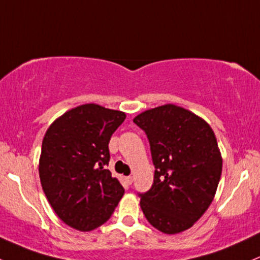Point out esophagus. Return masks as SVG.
<instances>
[{"mask_svg":"<svg viewBox=\"0 0 260 260\" xmlns=\"http://www.w3.org/2000/svg\"><path fill=\"white\" fill-rule=\"evenodd\" d=\"M124 181H125V184H127V185H131V184H132V181H133V178H132V176H125Z\"/></svg>","mask_w":260,"mask_h":260,"instance_id":"obj_1","label":"esophagus"}]
</instances>
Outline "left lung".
I'll return each instance as SVG.
<instances>
[{
  "instance_id": "1",
  "label": "left lung",
  "mask_w": 260,
  "mask_h": 260,
  "mask_svg": "<svg viewBox=\"0 0 260 260\" xmlns=\"http://www.w3.org/2000/svg\"><path fill=\"white\" fill-rule=\"evenodd\" d=\"M147 135L153 185L139 192L153 227L167 235L187 230L209 209L222 173L215 133L202 118L175 105L148 110L133 119Z\"/></svg>"
}]
</instances>
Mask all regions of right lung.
I'll return each mask as SVG.
<instances>
[{"instance_id":"obj_1","label":"right lung","mask_w":260,"mask_h":260,"mask_svg":"<svg viewBox=\"0 0 260 260\" xmlns=\"http://www.w3.org/2000/svg\"><path fill=\"white\" fill-rule=\"evenodd\" d=\"M125 113L95 104L54 121L42 143L39 178L56 215L68 226L92 231L110 219L124 189L106 167L111 136Z\"/></svg>"}]
</instances>
